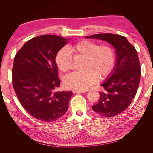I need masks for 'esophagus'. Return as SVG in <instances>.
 Wrapping results in <instances>:
<instances>
[{"label":"esophagus","mask_w":153,"mask_h":153,"mask_svg":"<svg viewBox=\"0 0 153 153\" xmlns=\"http://www.w3.org/2000/svg\"><path fill=\"white\" fill-rule=\"evenodd\" d=\"M72 92H73V93H82V92H84V91H80V90H73Z\"/></svg>","instance_id":"34e87169"}]
</instances>
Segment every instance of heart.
I'll return each instance as SVG.
<instances>
[{
  "label": "heart",
  "instance_id": "heart-1",
  "mask_svg": "<svg viewBox=\"0 0 153 153\" xmlns=\"http://www.w3.org/2000/svg\"><path fill=\"white\" fill-rule=\"evenodd\" d=\"M75 56L85 57L81 71H75L66 75L64 84L67 88L83 91L88 89L98 78L107 76L115 64V53L112 47L106 45H99L94 41L84 40L71 47ZM59 69L66 72L73 67V57L65 47L60 49L55 56Z\"/></svg>",
  "mask_w": 153,
  "mask_h": 153
}]
</instances>
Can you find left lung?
<instances>
[{"instance_id":"obj_1","label":"left lung","mask_w":153,"mask_h":153,"mask_svg":"<svg viewBox=\"0 0 153 153\" xmlns=\"http://www.w3.org/2000/svg\"><path fill=\"white\" fill-rule=\"evenodd\" d=\"M86 38L107 41L115 49L116 63L110 75L101 84L98 103L92 106L95 112L105 117L122 113L131 104L137 94L141 71L135 47L126 37L114 34H97Z\"/></svg>"}]
</instances>
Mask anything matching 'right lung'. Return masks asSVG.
Listing matches in <instances>:
<instances>
[{
  "label": "right lung",
  "mask_w": 153,
  "mask_h": 153,
  "mask_svg": "<svg viewBox=\"0 0 153 153\" xmlns=\"http://www.w3.org/2000/svg\"><path fill=\"white\" fill-rule=\"evenodd\" d=\"M68 39L42 35L24 44L16 54L13 85L18 100L32 117L53 122L66 112L71 91H56L60 86L55 56Z\"/></svg>",
  "instance_id": "1"
}]
</instances>
